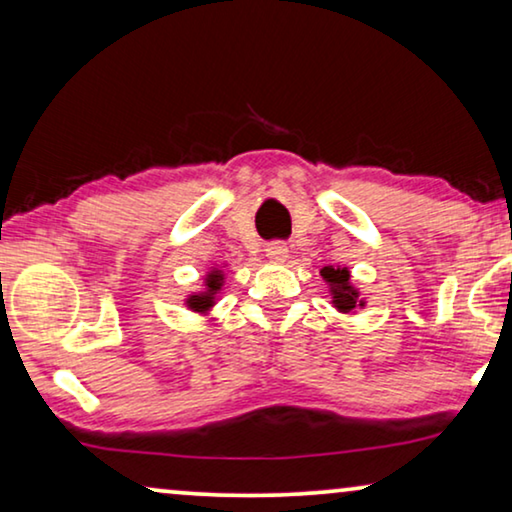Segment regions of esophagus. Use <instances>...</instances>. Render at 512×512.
Instances as JSON below:
<instances>
[{"instance_id": "esophagus-1", "label": "esophagus", "mask_w": 512, "mask_h": 512, "mask_svg": "<svg viewBox=\"0 0 512 512\" xmlns=\"http://www.w3.org/2000/svg\"><path fill=\"white\" fill-rule=\"evenodd\" d=\"M287 250L285 243H271V246H266V259H269L271 264H285L287 259Z\"/></svg>"}]
</instances>
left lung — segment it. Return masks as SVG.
I'll list each match as a JSON object with an SVG mask.
<instances>
[{"label": "left lung", "instance_id": "1", "mask_svg": "<svg viewBox=\"0 0 512 512\" xmlns=\"http://www.w3.org/2000/svg\"><path fill=\"white\" fill-rule=\"evenodd\" d=\"M320 276L329 285L331 294V306L336 308L338 313L355 315L357 308L366 306V299L359 292V287L350 280V269L348 266H322Z\"/></svg>", "mask_w": 512, "mask_h": 512}]
</instances>
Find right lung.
Listing matches in <instances>:
<instances>
[{
  "label": "right lung",
  "mask_w": 512,
  "mask_h": 512,
  "mask_svg": "<svg viewBox=\"0 0 512 512\" xmlns=\"http://www.w3.org/2000/svg\"><path fill=\"white\" fill-rule=\"evenodd\" d=\"M225 266L227 264H222V266L215 264V266H211V269L206 271L204 287H201V290H197V292L187 294V299H185L187 311H192V313H197V315H208V313H211V308L218 304L222 285H225Z\"/></svg>",
  "instance_id": "add662e5"
}]
</instances>
